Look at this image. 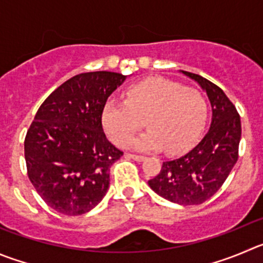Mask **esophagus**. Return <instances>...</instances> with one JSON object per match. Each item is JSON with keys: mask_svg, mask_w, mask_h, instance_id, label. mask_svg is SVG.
I'll return each instance as SVG.
<instances>
[{"mask_svg": "<svg viewBox=\"0 0 263 263\" xmlns=\"http://www.w3.org/2000/svg\"><path fill=\"white\" fill-rule=\"evenodd\" d=\"M126 157L127 159L136 160V161H143V160L146 159V157L141 156V155H133V154H126Z\"/></svg>", "mask_w": 263, "mask_h": 263, "instance_id": "obj_1", "label": "esophagus"}]
</instances>
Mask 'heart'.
<instances>
[{
	"mask_svg": "<svg viewBox=\"0 0 263 263\" xmlns=\"http://www.w3.org/2000/svg\"><path fill=\"white\" fill-rule=\"evenodd\" d=\"M146 133L127 147L142 152L178 154L191 146L206 120V101L196 89L164 77H149L125 91V102L111 101L102 109L104 133L122 146L142 126Z\"/></svg>",
	"mask_w": 263,
	"mask_h": 263,
	"instance_id": "1",
	"label": "heart"
}]
</instances>
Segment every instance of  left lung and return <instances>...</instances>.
Here are the masks:
<instances>
[{"label":"left lung","mask_w":263,"mask_h":263,"mask_svg":"<svg viewBox=\"0 0 263 263\" xmlns=\"http://www.w3.org/2000/svg\"><path fill=\"white\" fill-rule=\"evenodd\" d=\"M206 92L212 107L208 133L182 157L162 162L148 186L159 196L179 205H197L211 199L237 161L241 124L236 108L223 90L209 80L181 71Z\"/></svg>","instance_id":"8db88e82"}]
</instances>
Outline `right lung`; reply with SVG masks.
<instances>
[{
    "label": "right lung",
    "mask_w": 263,
    "mask_h": 263,
    "mask_svg": "<svg viewBox=\"0 0 263 263\" xmlns=\"http://www.w3.org/2000/svg\"><path fill=\"white\" fill-rule=\"evenodd\" d=\"M127 76L108 71L73 76L41 104L24 141L29 181L50 208L81 216L102 201L109 167L122 156L102 127V109Z\"/></svg>",
    "instance_id": "add662e5"
}]
</instances>
